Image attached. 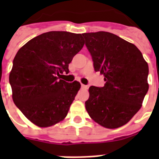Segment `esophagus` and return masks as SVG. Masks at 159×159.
<instances>
[{
  "label": "esophagus",
  "mask_w": 159,
  "mask_h": 159,
  "mask_svg": "<svg viewBox=\"0 0 159 159\" xmlns=\"http://www.w3.org/2000/svg\"><path fill=\"white\" fill-rule=\"evenodd\" d=\"M81 87H82V89H87V86H86V85H83V84H81Z\"/></svg>",
  "instance_id": "34e87169"
}]
</instances>
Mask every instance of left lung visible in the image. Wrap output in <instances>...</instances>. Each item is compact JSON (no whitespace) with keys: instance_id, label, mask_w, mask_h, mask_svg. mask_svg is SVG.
Listing matches in <instances>:
<instances>
[{"instance_id":"8db88e82","label":"left lung","mask_w":159,"mask_h":159,"mask_svg":"<svg viewBox=\"0 0 159 159\" xmlns=\"http://www.w3.org/2000/svg\"><path fill=\"white\" fill-rule=\"evenodd\" d=\"M96 72L104 75V87L92 86L85 102L87 113L108 129L119 128L141 108L148 90V66L134 44L114 34H82Z\"/></svg>"}]
</instances>
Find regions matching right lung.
I'll list each match as a JSON object with an SVG mask.
<instances>
[{"label":"right lung","mask_w":159,"mask_h":159,"mask_svg":"<svg viewBox=\"0 0 159 159\" xmlns=\"http://www.w3.org/2000/svg\"><path fill=\"white\" fill-rule=\"evenodd\" d=\"M84 45L81 34L50 31L32 39L19 49L9 81L14 103L26 118L48 127L66 117L81 84L60 79Z\"/></svg>","instance_id":"right-lung-1"}]
</instances>
